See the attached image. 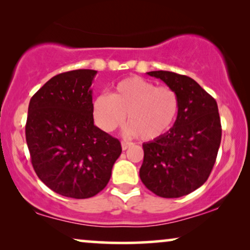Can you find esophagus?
Segmentation results:
<instances>
[{
	"instance_id": "esophagus-1",
	"label": "esophagus",
	"mask_w": 250,
	"mask_h": 250,
	"mask_svg": "<svg viewBox=\"0 0 250 250\" xmlns=\"http://www.w3.org/2000/svg\"><path fill=\"white\" fill-rule=\"evenodd\" d=\"M133 145L132 142H128V141H122V149L123 150H126L128 148V146H131Z\"/></svg>"
}]
</instances>
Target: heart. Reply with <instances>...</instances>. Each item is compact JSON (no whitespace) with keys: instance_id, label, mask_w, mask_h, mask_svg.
<instances>
[{"instance_id":"b5f03b06","label":"heart","mask_w":250,"mask_h":250,"mask_svg":"<svg viewBox=\"0 0 250 250\" xmlns=\"http://www.w3.org/2000/svg\"><path fill=\"white\" fill-rule=\"evenodd\" d=\"M179 95L169 86H157L139 76L126 77L112 87L110 95H98L92 104L95 124L112 132L126 121L128 132L143 141L162 138L175 124Z\"/></svg>"}]
</instances>
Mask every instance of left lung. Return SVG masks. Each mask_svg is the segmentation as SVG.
Masks as SVG:
<instances>
[{
  "mask_svg": "<svg viewBox=\"0 0 250 250\" xmlns=\"http://www.w3.org/2000/svg\"><path fill=\"white\" fill-rule=\"evenodd\" d=\"M179 95L175 124L162 138L143 143L140 179L163 198L189 194L206 182L216 160L222 127L215 99L196 81L172 71H149Z\"/></svg>",
  "mask_w": 250,
  "mask_h": 250,
  "instance_id": "left-lung-1",
  "label": "left lung"
}]
</instances>
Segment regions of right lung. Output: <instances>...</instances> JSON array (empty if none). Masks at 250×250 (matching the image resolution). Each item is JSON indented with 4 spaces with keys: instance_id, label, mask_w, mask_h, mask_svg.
I'll return each instance as SVG.
<instances>
[{
    "instance_id": "add662e5",
    "label": "right lung",
    "mask_w": 250,
    "mask_h": 250,
    "mask_svg": "<svg viewBox=\"0 0 250 250\" xmlns=\"http://www.w3.org/2000/svg\"><path fill=\"white\" fill-rule=\"evenodd\" d=\"M97 70L57 75L30 99L26 141L37 176L75 199L104 190L122 153L121 142L94 125L92 90Z\"/></svg>"
}]
</instances>
